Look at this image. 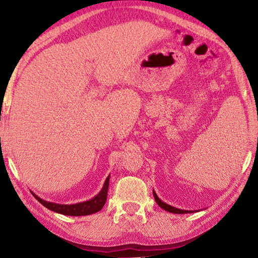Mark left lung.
Returning <instances> with one entry per match:
<instances>
[{"label":"left lung","mask_w":258,"mask_h":258,"mask_svg":"<svg viewBox=\"0 0 258 258\" xmlns=\"http://www.w3.org/2000/svg\"><path fill=\"white\" fill-rule=\"evenodd\" d=\"M153 194H154V199H155L156 203L158 204V206L162 207L163 210H165V211H167V212H169V213H174V214H186V213H191L190 211H183V210H179V208L173 207V206H171V205H167V204H165V203H164V202H162L160 199H158L155 191H153Z\"/></svg>","instance_id":"8db88e82"}]
</instances>
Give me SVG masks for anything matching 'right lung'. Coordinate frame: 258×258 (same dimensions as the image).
<instances>
[{
	"mask_svg": "<svg viewBox=\"0 0 258 258\" xmlns=\"http://www.w3.org/2000/svg\"><path fill=\"white\" fill-rule=\"evenodd\" d=\"M108 185H109V176L106 178L105 183H104L102 190L98 193L97 196L94 197V199H92L87 202L79 203V204H74V205L55 204V203L43 201L40 199V197H37L35 194L33 193L32 194L43 206H45L46 208H48V210H51L53 212L63 214V215H70V216H83V215H90V214L96 213L102 210L103 206L105 205L106 203Z\"/></svg>",
	"mask_w": 258,
	"mask_h": 258,
	"instance_id": "right-lung-1",
	"label": "right lung"
}]
</instances>
